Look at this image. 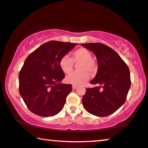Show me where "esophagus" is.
I'll list each match as a JSON object with an SVG mask.
<instances>
[{"label":"esophagus","instance_id":"esophagus-1","mask_svg":"<svg viewBox=\"0 0 148 148\" xmlns=\"http://www.w3.org/2000/svg\"><path fill=\"white\" fill-rule=\"evenodd\" d=\"M78 88V87H77L76 86H74V85H73V86H72V88H73V89L74 90H75V89H76V88Z\"/></svg>","mask_w":148,"mask_h":148}]
</instances>
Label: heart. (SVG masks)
Segmentation results:
<instances>
[{"mask_svg": "<svg viewBox=\"0 0 148 148\" xmlns=\"http://www.w3.org/2000/svg\"><path fill=\"white\" fill-rule=\"evenodd\" d=\"M72 58L64 56L59 61L61 70L66 74H68L73 69L74 62H80L78 69L80 71L73 72L66 77L67 83L74 86H80L84 84L89 79V74H93L97 70V64L95 60L92 58L89 50L84 48H78L72 53Z\"/></svg>", "mask_w": 148, "mask_h": 148, "instance_id": "obj_1", "label": "heart"}]
</instances>
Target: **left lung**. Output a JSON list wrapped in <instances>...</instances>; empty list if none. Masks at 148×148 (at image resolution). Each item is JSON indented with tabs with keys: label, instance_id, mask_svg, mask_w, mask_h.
Returning <instances> with one entry per match:
<instances>
[{
	"label": "left lung",
	"instance_id": "obj_1",
	"mask_svg": "<svg viewBox=\"0 0 148 148\" xmlns=\"http://www.w3.org/2000/svg\"><path fill=\"white\" fill-rule=\"evenodd\" d=\"M96 55L98 71L92 84L100 86L86 88L82 102L92 115L105 117L117 111L125 103L130 88V72L116 52L102 43L82 44Z\"/></svg>",
	"mask_w": 148,
	"mask_h": 148
}]
</instances>
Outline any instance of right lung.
Listing matches in <instances>:
<instances>
[{"label":"right lung","instance_id":"add662e5","mask_svg":"<svg viewBox=\"0 0 148 148\" xmlns=\"http://www.w3.org/2000/svg\"><path fill=\"white\" fill-rule=\"evenodd\" d=\"M76 44L52 40L28 55L20 71L19 92L26 106L36 115L54 116L62 110L71 84H62L65 75L60 58Z\"/></svg>","mask_w":148,"mask_h":148}]
</instances>
